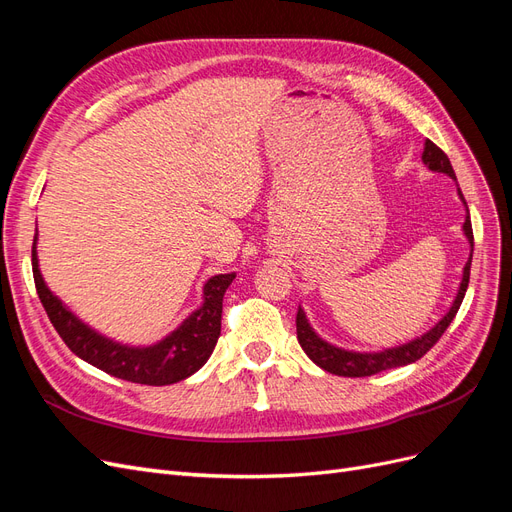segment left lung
Masks as SVG:
<instances>
[{
    "label": "left lung",
    "mask_w": 512,
    "mask_h": 512,
    "mask_svg": "<svg viewBox=\"0 0 512 512\" xmlns=\"http://www.w3.org/2000/svg\"><path fill=\"white\" fill-rule=\"evenodd\" d=\"M423 162L431 170H436V173H444L451 179H455V170L451 166V160H448L446 153L436 143L425 141ZM459 196L463 200V205H466V209H468V203H466V198H463L461 190H459ZM463 232H466L470 247L474 250V232H472L470 213L466 215V222H463ZM470 265H472V252H470V260L466 262V267H463L461 286H459V292H457V297H455L451 309H448V314L436 324V327L429 329L425 335L412 339V342H408L404 346L386 348L382 352H352V350H342L337 346H331V344L324 342V339H320L314 333L312 327H309V322H307L305 312L301 307L297 312V339H299V344H301V348L305 350L309 359H312L324 371H329V374H335V376L365 378V376H374V374H378V371H384V369L410 365V363L421 359V356L427 354L433 346H436L438 339L448 329V324H451L453 318L457 316L459 305H461L463 297H466V290H468V284H470Z\"/></svg>",
    "instance_id": "left-lung-1"
}]
</instances>
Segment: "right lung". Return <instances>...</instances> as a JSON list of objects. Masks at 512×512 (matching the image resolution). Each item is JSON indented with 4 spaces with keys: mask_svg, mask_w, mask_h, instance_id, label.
Listing matches in <instances>:
<instances>
[{
    "mask_svg": "<svg viewBox=\"0 0 512 512\" xmlns=\"http://www.w3.org/2000/svg\"><path fill=\"white\" fill-rule=\"evenodd\" d=\"M36 239L32 247V269L34 282L46 316L53 322L55 331L64 339V344L83 361L106 371L115 378L149 384V386H164L175 384L179 380L190 378L207 363L215 344H218L220 329H222V301L226 288L235 280V273L215 275L205 284L203 294L205 303L192 316L183 320L177 331L170 333L156 346L147 348H130L121 346L111 339L102 337L94 329H89L76 318L70 309L61 305L55 294L46 288L36 256Z\"/></svg>",
    "mask_w": 512,
    "mask_h": 512,
    "instance_id": "add662e5",
    "label": "right lung"
}]
</instances>
